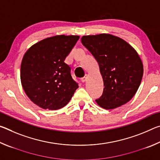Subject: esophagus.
Returning a JSON list of instances; mask_svg holds the SVG:
<instances>
[{
    "mask_svg": "<svg viewBox=\"0 0 160 160\" xmlns=\"http://www.w3.org/2000/svg\"><path fill=\"white\" fill-rule=\"evenodd\" d=\"M86 79H87V75H85L83 78H81V81H82V82H85V81H86Z\"/></svg>",
    "mask_w": 160,
    "mask_h": 160,
    "instance_id": "34e87169",
    "label": "esophagus"
}]
</instances>
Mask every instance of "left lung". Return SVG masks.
<instances>
[{"mask_svg":"<svg viewBox=\"0 0 160 160\" xmlns=\"http://www.w3.org/2000/svg\"><path fill=\"white\" fill-rule=\"evenodd\" d=\"M81 42L97 60L104 81L97 104L113 109L129 102L143 75L142 63L136 51L123 39L109 34L83 36Z\"/></svg>","mask_w":160,"mask_h":160,"instance_id":"left-lung-1","label":"left lung"}]
</instances>
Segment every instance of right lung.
Returning <instances> with one entry per match:
<instances>
[{
	"mask_svg": "<svg viewBox=\"0 0 160 160\" xmlns=\"http://www.w3.org/2000/svg\"><path fill=\"white\" fill-rule=\"evenodd\" d=\"M79 36L57 35L29 48L20 68L22 88L32 102L44 109L56 110L69 102L78 84L65 63Z\"/></svg>",
	"mask_w": 160,
	"mask_h": 160,
	"instance_id": "add662e5",
	"label": "right lung"
}]
</instances>
